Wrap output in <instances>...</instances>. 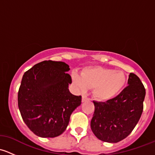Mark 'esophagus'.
<instances>
[{
	"instance_id": "esophagus-1",
	"label": "esophagus",
	"mask_w": 155,
	"mask_h": 155,
	"mask_svg": "<svg viewBox=\"0 0 155 155\" xmlns=\"http://www.w3.org/2000/svg\"><path fill=\"white\" fill-rule=\"evenodd\" d=\"M89 101V98H87L86 96H85V95H82V102H85V101Z\"/></svg>"
}]
</instances>
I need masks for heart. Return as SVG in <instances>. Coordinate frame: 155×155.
<instances>
[{
    "label": "heart",
    "instance_id": "1",
    "mask_svg": "<svg viewBox=\"0 0 155 155\" xmlns=\"http://www.w3.org/2000/svg\"><path fill=\"white\" fill-rule=\"evenodd\" d=\"M71 77L79 90L93 88L94 97L99 101L113 99L121 91L126 83V76L123 72L101 67L87 68L82 74L73 71Z\"/></svg>",
    "mask_w": 155,
    "mask_h": 155
}]
</instances>
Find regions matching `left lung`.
<instances>
[{
	"label": "left lung",
	"mask_w": 155,
	"mask_h": 155,
	"mask_svg": "<svg viewBox=\"0 0 155 155\" xmlns=\"http://www.w3.org/2000/svg\"><path fill=\"white\" fill-rule=\"evenodd\" d=\"M128 85L107 102H96L91 128L97 138L115 143L126 138L138 123L143 111L145 89L140 78L130 73Z\"/></svg>",
	"instance_id": "8db88e82"
}]
</instances>
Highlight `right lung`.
<instances>
[{
    "label": "right lung",
    "mask_w": 155,
    "mask_h": 155,
    "mask_svg": "<svg viewBox=\"0 0 155 155\" xmlns=\"http://www.w3.org/2000/svg\"><path fill=\"white\" fill-rule=\"evenodd\" d=\"M69 65L44 61L23 75L18 92L21 118L35 135L52 138L66 130L70 115L82 103V97L72 94Z\"/></svg>",
    "instance_id": "right-lung-1"
}]
</instances>
